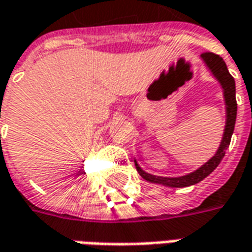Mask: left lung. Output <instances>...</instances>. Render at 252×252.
<instances>
[{
  "instance_id": "8db88e82",
  "label": "left lung",
  "mask_w": 252,
  "mask_h": 252,
  "mask_svg": "<svg viewBox=\"0 0 252 252\" xmlns=\"http://www.w3.org/2000/svg\"><path fill=\"white\" fill-rule=\"evenodd\" d=\"M201 59L205 62L208 68L215 75L217 81L220 82L224 92V101H225V110H227V121H225V129H224V135H222V140L220 143V147L215 154V157H212L205 164H202L200 169H197L193 173L188 175H182V177H175V178H169V177H158V175L148 174L146 171L140 169V166L137 164L135 160V166L139 174L142 175L148 182L153 184H160V185L170 186V188H186V186L195 185L200 181L206 178L211 174L213 170L216 169L220 164L221 159L225 155V150L229 147L231 143V137H232L233 128H235V121H236V112H238V104H236V89H235V79L229 74L227 68V64L222 61L220 55H216L213 52H204L201 55Z\"/></svg>"
}]
</instances>
